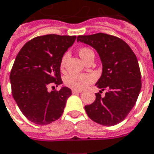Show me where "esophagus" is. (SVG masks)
Segmentation results:
<instances>
[{"mask_svg":"<svg viewBox=\"0 0 154 154\" xmlns=\"http://www.w3.org/2000/svg\"><path fill=\"white\" fill-rule=\"evenodd\" d=\"M72 94H80V93H82L81 90H75V89H72Z\"/></svg>","mask_w":154,"mask_h":154,"instance_id":"34e87169","label":"esophagus"}]
</instances>
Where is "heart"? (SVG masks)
<instances>
[{"label":"heart","mask_w":154,"mask_h":154,"mask_svg":"<svg viewBox=\"0 0 154 154\" xmlns=\"http://www.w3.org/2000/svg\"><path fill=\"white\" fill-rule=\"evenodd\" d=\"M79 55L82 59L84 61L88 59V57L92 54H94V51H92L89 48L83 47L81 48L79 51ZM67 58V55H64L61 60V67H63L65 66L66 60ZM94 80V77L92 74H88V73H81V74H76V73H70L68 75H66L64 78V82L65 84L72 88L75 90H82L83 88H85L88 84H90L91 82H93Z\"/></svg>","instance_id":"b5f03b06"}]
</instances>
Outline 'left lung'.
Masks as SVG:
<instances>
[{"label":"left lung","instance_id":"8db88e82","mask_svg":"<svg viewBox=\"0 0 154 154\" xmlns=\"http://www.w3.org/2000/svg\"><path fill=\"white\" fill-rule=\"evenodd\" d=\"M77 42L92 46L98 52L102 74L95 85L107 92L95 94L93 103L85 110L91 120L103 125L111 126L124 121L134 107L142 88L141 72L137 56L122 39L106 33L80 35Z\"/></svg>","mask_w":154,"mask_h":154}]
</instances>
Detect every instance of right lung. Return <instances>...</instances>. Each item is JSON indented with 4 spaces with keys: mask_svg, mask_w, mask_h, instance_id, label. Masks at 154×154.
Instances as JSON below:
<instances>
[{
    "mask_svg": "<svg viewBox=\"0 0 154 154\" xmlns=\"http://www.w3.org/2000/svg\"><path fill=\"white\" fill-rule=\"evenodd\" d=\"M76 38L56 34L33 38L16 57L10 74L12 96L23 116L35 124L48 125L63 114L72 90L63 86L49 92L48 87L62 84L61 60Z\"/></svg>",
    "mask_w": 154,
    "mask_h": 154,
    "instance_id": "add662e5",
    "label": "right lung"
}]
</instances>
